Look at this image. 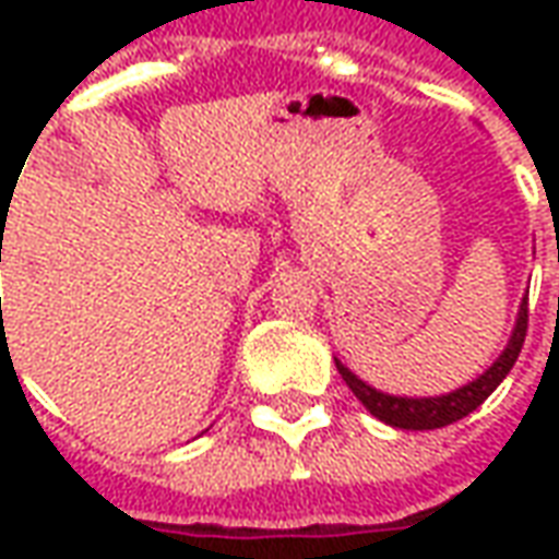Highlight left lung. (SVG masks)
Instances as JSON below:
<instances>
[{"label": "left lung", "instance_id": "obj_1", "mask_svg": "<svg viewBox=\"0 0 559 559\" xmlns=\"http://www.w3.org/2000/svg\"><path fill=\"white\" fill-rule=\"evenodd\" d=\"M527 299L521 305V314H518L515 332H512V341L506 344L503 356L479 377L473 380L464 389H455L449 395H440V399H399V395H383L377 392L368 383H362L359 377L347 371L344 365H338V374L344 377V383L353 389V395L362 401L371 416H377L380 421H386L392 428H407V431H431V428H445L452 421L464 419L469 413L479 407L481 401L491 395L493 389L503 383V377L512 371L518 353L524 347V338H527Z\"/></svg>", "mask_w": 559, "mask_h": 559}]
</instances>
